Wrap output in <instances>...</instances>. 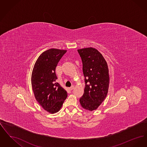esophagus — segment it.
Here are the masks:
<instances>
[{"instance_id":"34e87169","label":"esophagus","mask_w":147,"mask_h":147,"mask_svg":"<svg viewBox=\"0 0 147 147\" xmlns=\"http://www.w3.org/2000/svg\"><path fill=\"white\" fill-rule=\"evenodd\" d=\"M69 89H70V90H72L73 89H74V86L73 85H72V86H71L70 88H69Z\"/></svg>"}]
</instances>
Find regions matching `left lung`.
I'll list each match as a JSON object with an SVG mask.
<instances>
[{
	"mask_svg": "<svg viewBox=\"0 0 147 147\" xmlns=\"http://www.w3.org/2000/svg\"><path fill=\"white\" fill-rule=\"evenodd\" d=\"M83 63L85 79L83 95L80 98L84 109L93 111L104 101L107 96L110 78L107 62L95 49L89 47L78 49Z\"/></svg>",
	"mask_w": 147,
	"mask_h": 147,
	"instance_id": "8db88e82",
	"label": "left lung"
}]
</instances>
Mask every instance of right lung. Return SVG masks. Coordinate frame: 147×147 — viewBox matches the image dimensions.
<instances>
[{"label": "right lung", "instance_id": "obj_1", "mask_svg": "<svg viewBox=\"0 0 147 147\" xmlns=\"http://www.w3.org/2000/svg\"><path fill=\"white\" fill-rule=\"evenodd\" d=\"M66 50L52 49L43 52L35 63L31 75V85L37 102L47 112L59 111L67 92L56 82V68Z\"/></svg>", "mask_w": 147, "mask_h": 147}]
</instances>
